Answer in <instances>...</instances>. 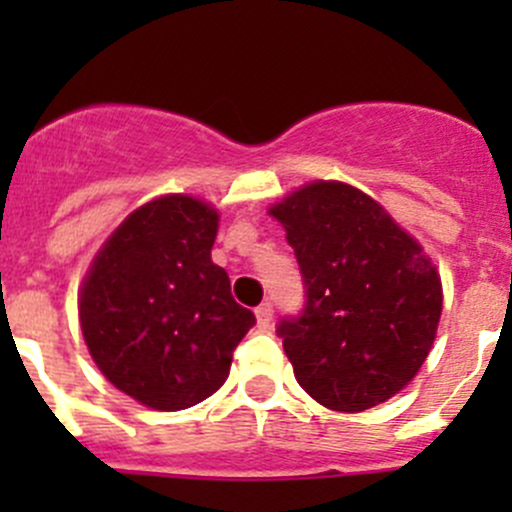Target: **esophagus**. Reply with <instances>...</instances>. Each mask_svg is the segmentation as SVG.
Here are the masks:
<instances>
[{
  "label": "esophagus",
  "mask_w": 512,
  "mask_h": 512,
  "mask_svg": "<svg viewBox=\"0 0 512 512\" xmlns=\"http://www.w3.org/2000/svg\"><path fill=\"white\" fill-rule=\"evenodd\" d=\"M272 314H275V309H272L270 302H262L260 307L255 309V317H257V327L260 329H267L272 322Z\"/></svg>",
  "instance_id": "esophagus-1"
}]
</instances>
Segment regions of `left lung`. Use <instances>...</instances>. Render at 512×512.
Instances as JSON below:
<instances>
[{
  "instance_id": "obj_1",
  "label": "left lung",
  "mask_w": 512,
  "mask_h": 512,
  "mask_svg": "<svg viewBox=\"0 0 512 512\" xmlns=\"http://www.w3.org/2000/svg\"><path fill=\"white\" fill-rule=\"evenodd\" d=\"M297 255L307 302L277 327L299 386L332 411L399 394L436 339L443 307L431 257L389 213L337 180L270 208Z\"/></svg>"
}]
</instances>
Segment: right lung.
<instances>
[{"label": "right lung", "mask_w": 512, "mask_h": 512, "mask_svg": "<svg viewBox=\"0 0 512 512\" xmlns=\"http://www.w3.org/2000/svg\"><path fill=\"white\" fill-rule=\"evenodd\" d=\"M218 210L163 195L103 242L79 294L86 347L116 389L148 409L180 411L225 384L255 314L210 260Z\"/></svg>", "instance_id": "add662e5"}]
</instances>
